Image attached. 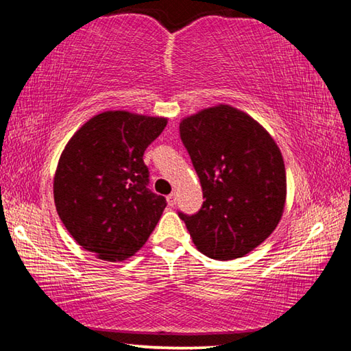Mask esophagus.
Wrapping results in <instances>:
<instances>
[{"label": "esophagus", "instance_id": "1", "mask_svg": "<svg viewBox=\"0 0 351 351\" xmlns=\"http://www.w3.org/2000/svg\"><path fill=\"white\" fill-rule=\"evenodd\" d=\"M167 204L173 207L176 204V195L175 193H170L167 195Z\"/></svg>", "mask_w": 351, "mask_h": 351}]
</instances>
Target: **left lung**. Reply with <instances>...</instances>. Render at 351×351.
Wrapping results in <instances>:
<instances>
[{
  "label": "left lung",
  "instance_id": "obj_1",
  "mask_svg": "<svg viewBox=\"0 0 351 351\" xmlns=\"http://www.w3.org/2000/svg\"><path fill=\"white\" fill-rule=\"evenodd\" d=\"M180 133L206 198L198 213L180 218L207 257H243L282 219L287 171L280 148L247 112L224 104L184 117Z\"/></svg>",
  "mask_w": 351,
  "mask_h": 351
}]
</instances>
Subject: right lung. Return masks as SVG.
Returning <instances> with one entry per match:
<instances>
[{
    "label": "right lung",
    "instance_id": "right-lung-1",
    "mask_svg": "<svg viewBox=\"0 0 351 351\" xmlns=\"http://www.w3.org/2000/svg\"><path fill=\"white\" fill-rule=\"evenodd\" d=\"M167 117L117 110L93 116L58 159L54 201L79 245L106 261H122L145 245L167 201L147 189L144 152Z\"/></svg>",
    "mask_w": 351,
    "mask_h": 351
}]
</instances>
